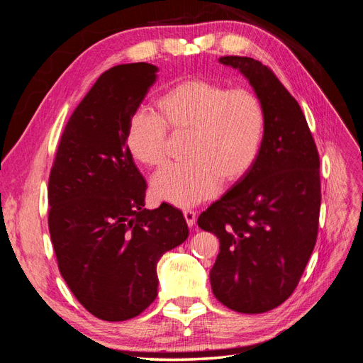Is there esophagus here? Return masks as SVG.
I'll list each match as a JSON object with an SVG mask.
<instances>
[{
  "instance_id": "34e87169",
  "label": "esophagus",
  "mask_w": 363,
  "mask_h": 363,
  "mask_svg": "<svg viewBox=\"0 0 363 363\" xmlns=\"http://www.w3.org/2000/svg\"><path fill=\"white\" fill-rule=\"evenodd\" d=\"M183 215H184V219H186V223H188V225H189V227H194V225H195V221H196L195 212H194V211H184Z\"/></svg>"
}]
</instances>
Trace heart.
<instances>
[{
	"mask_svg": "<svg viewBox=\"0 0 363 363\" xmlns=\"http://www.w3.org/2000/svg\"><path fill=\"white\" fill-rule=\"evenodd\" d=\"M157 113L130 116L125 145L136 162L157 167L167 157L168 128L188 133L186 160L168 163L151 179L152 195L177 207H191L213 196L221 180H242L255 167L267 131L260 98L245 87L189 79L175 83L156 100Z\"/></svg>",
	"mask_w": 363,
	"mask_h": 363,
	"instance_id": "obj_1",
	"label": "heart"
}]
</instances>
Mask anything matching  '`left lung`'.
I'll return each instance as SVG.
<instances>
[{"mask_svg": "<svg viewBox=\"0 0 363 363\" xmlns=\"http://www.w3.org/2000/svg\"><path fill=\"white\" fill-rule=\"evenodd\" d=\"M267 112L259 159L242 180L199 216L216 235L211 269L216 298L240 313H263L292 295L313 251L321 207L320 156L300 104L259 60L224 56Z\"/></svg>", "mask_w": 363, "mask_h": 363, "instance_id": "1", "label": "left lung"}]
</instances>
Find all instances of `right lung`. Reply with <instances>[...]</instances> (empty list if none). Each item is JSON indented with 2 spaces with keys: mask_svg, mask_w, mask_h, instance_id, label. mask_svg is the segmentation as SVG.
I'll return each instance as SVG.
<instances>
[{
  "mask_svg": "<svg viewBox=\"0 0 363 363\" xmlns=\"http://www.w3.org/2000/svg\"><path fill=\"white\" fill-rule=\"evenodd\" d=\"M157 67L118 65L95 82L65 127L48 182V227L59 269L87 312L125 321L157 296V262L189 228L169 204L145 208L147 182L125 130Z\"/></svg>",
  "mask_w": 363,
  "mask_h": 363,
  "instance_id": "obj_1",
  "label": "right lung"
}]
</instances>
